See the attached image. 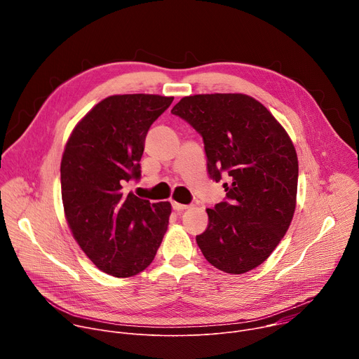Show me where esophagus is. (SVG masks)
Wrapping results in <instances>:
<instances>
[{"instance_id":"1","label":"esophagus","mask_w":359,"mask_h":359,"mask_svg":"<svg viewBox=\"0 0 359 359\" xmlns=\"http://www.w3.org/2000/svg\"><path fill=\"white\" fill-rule=\"evenodd\" d=\"M172 208H173L176 212H182V210H186L189 206H187V204H182V203H177V201H172Z\"/></svg>"}]
</instances>
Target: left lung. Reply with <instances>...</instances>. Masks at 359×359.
<instances>
[{
    "instance_id": "8db88e82",
    "label": "left lung",
    "mask_w": 359,
    "mask_h": 359,
    "mask_svg": "<svg viewBox=\"0 0 359 359\" xmlns=\"http://www.w3.org/2000/svg\"><path fill=\"white\" fill-rule=\"evenodd\" d=\"M172 114L201 135L210 177L227 180L226 200L206 210L208 229L196 236L203 255L229 274L263 264L295 210L298 159L288 133L243 93L184 96Z\"/></svg>"
}]
</instances>
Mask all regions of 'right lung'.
<instances>
[{
  "instance_id": "obj_1",
  "label": "right lung",
  "mask_w": 359,
  "mask_h": 359,
  "mask_svg": "<svg viewBox=\"0 0 359 359\" xmlns=\"http://www.w3.org/2000/svg\"><path fill=\"white\" fill-rule=\"evenodd\" d=\"M173 102L161 95H114L72 130L61 162L65 217L74 238L100 270L118 278L143 271L168 230L169 201L126 191L140 179L149 128Z\"/></svg>"
}]
</instances>
